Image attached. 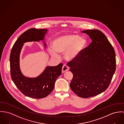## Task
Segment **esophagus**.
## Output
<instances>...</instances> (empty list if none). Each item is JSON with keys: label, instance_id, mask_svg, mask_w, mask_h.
I'll return each instance as SVG.
<instances>
[{"label": "esophagus", "instance_id": "esophagus-1", "mask_svg": "<svg viewBox=\"0 0 124 124\" xmlns=\"http://www.w3.org/2000/svg\"><path fill=\"white\" fill-rule=\"evenodd\" d=\"M69 69V67L68 66H67L66 65H64L62 67V73H64L65 72H67V71H68Z\"/></svg>", "mask_w": 124, "mask_h": 124}]
</instances>
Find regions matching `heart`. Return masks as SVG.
<instances>
[{
  "instance_id": "heart-1",
  "label": "heart",
  "mask_w": 124,
  "mask_h": 124,
  "mask_svg": "<svg viewBox=\"0 0 124 124\" xmlns=\"http://www.w3.org/2000/svg\"><path fill=\"white\" fill-rule=\"evenodd\" d=\"M85 39L75 34H64L55 39L52 43L53 49L49 53L54 57H57V53H64V57L68 61H73L80 57L87 46Z\"/></svg>"
}]
</instances>
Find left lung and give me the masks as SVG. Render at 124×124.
I'll return each instance as SVG.
<instances>
[{
	"mask_svg": "<svg viewBox=\"0 0 124 124\" xmlns=\"http://www.w3.org/2000/svg\"><path fill=\"white\" fill-rule=\"evenodd\" d=\"M92 40L82 55L67 63L73 75L71 90L80 97L97 95L108 88L116 70L114 49L105 34L97 29L82 31Z\"/></svg>",
	"mask_w": 124,
	"mask_h": 124,
	"instance_id": "8db88e82",
	"label": "left lung"
}]
</instances>
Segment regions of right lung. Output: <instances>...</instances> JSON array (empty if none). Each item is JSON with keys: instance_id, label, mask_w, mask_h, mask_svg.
<instances>
[{"instance_id": "obj_1", "label": "right lung", "mask_w": 124, "mask_h": 124, "mask_svg": "<svg viewBox=\"0 0 124 124\" xmlns=\"http://www.w3.org/2000/svg\"><path fill=\"white\" fill-rule=\"evenodd\" d=\"M48 30L31 28L22 33L17 39L11 49L10 56L11 78L17 88L24 95L41 99L48 95L53 91L56 79L61 74L63 64L47 67L38 76L30 78L24 76L20 68V55L24 43L43 40ZM46 48V44L44 41Z\"/></svg>"}]
</instances>
